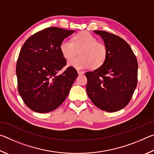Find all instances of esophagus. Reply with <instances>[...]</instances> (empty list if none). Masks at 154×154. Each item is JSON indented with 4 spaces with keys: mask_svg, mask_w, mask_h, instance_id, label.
I'll return each mask as SVG.
<instances>
[{
    "mask_svg": "<svg viewBox=\"0 0 154 154\" xmlns=\"http://www.w3.org/2000/svg\"><path fill=\"white\" fill-rule=\"evenodd\" d=\"M77 72H78V74H79V75H83V73H84V71H79V70H78V71H77Z\"/></svg>",
    "mask_w": 154,
    "mask_h": 154,
    "instance_id": "1",
    "label": "esophagus"
}]
</instances>
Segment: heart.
<instances>
[{
    "label": "heart",
    "mask_w": 154,
    "mask_h": 154,
    "mask_svg": "<svg viewBox=\"0 0 154 154\" xmlns=\"http://www.w3.org/2000/svg\"><path fill=\"white\" fill-rule=\"evenodd\" d=\"M60 49L65 59L69 60L80 51V57L69 62L70 66L78 69H94L102 66L105 62L107 50L103 43L98 42L92 34L83 31L72 37V41L64 39L60 45Z\"/></svg>",
    "instance_id": "b5f03b06"
}]
</instances>
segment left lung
I'll return each mask as SVG.
<instances>
[{
	"label": "left lung",
	"instance_id": "1",
	"mask_svg": "<svg viewBox=\"0 0 154 154\" xmlns=\"http://www.w3.org/2000/svg\"><path fill=\"white\" fill-rule=\"evenodd\" d=\"M94 32L101 36L107 50L102 66L85 72L88 96L101 110L116 112L131 100L137 85L138 62L126 41L103 30Z\"/></svg>",
	"mask_w": 154,
	"mask_h": 154
}]
</instances>
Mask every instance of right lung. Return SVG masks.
Listing matches in <instances>:
<instances>
[{
    "instance_id": "right-lung-1",
    "label": "right lung",
    "mask_w": 154,
    "mask_h": 154,
    "mask_svg": "<svg viewBox=\"0 0 154 154\" xmlns=\"http://www.w3.org/2000/svg\"><path fill=\"white\" fill-rule=\"evenodd\" d=\"M74 32L49 27L34 34L21 48L16 64L17 89L28 107L37 113L55 110L64 102L74 81L76 69L66 65L60 45Z\"/></svg>"
}]
</instances>
